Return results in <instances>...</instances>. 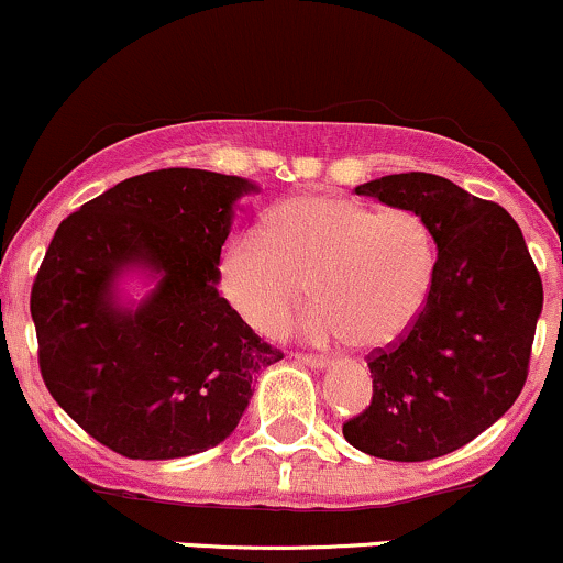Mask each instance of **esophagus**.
<instances>
[{
    "label": "esophagus",
    "mask_w": 563,
    "mask_h": 563,
    "mask_svg": "<svg viewBox=\"0 0 563 563\" xmlns=\"http://www.w3.org/2000/svg\"><path fill=\"white\" fill-rule=\"evenodd\" d=\"M294 360L299 365L314 367V371H322V367L331 365V360H328V357H314V354H294Z\"/></svg>",
    "instance_id": "esophagus-1"
}]
</instances>
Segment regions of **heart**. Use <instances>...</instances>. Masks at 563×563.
<instances>
[{
    "instance_id": "heart-1",
    "label": "heart",
    "mask_w": 563,
    "mask_h": 563,
    "mask_svg": "<svg viewBox=\"0 0 563 563\" xmlns=\"http://www.w3.org/2000/svg\"><path fill=\"white\" fill-rule=\"evenodd\" d=\"M437 245L410 209H380L339 196H299L275 206L262 232L224 251V299L254 333L275 339L307 301L301 322L312 344L349 341L386 349L410 333L429 301Z\"/></svg>"
}]
</instances>
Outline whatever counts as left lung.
Segmentation results:
<instances>
[{
    "label": "left lung",
    "instance_id": "left-lung-1",
    "mask_svg": "<svg viewBox=\"0 0 563 563\" xmlns=\"http://www.w3.org/2000/svg\"><path fill=\"white\" fill-rule=\"evenodd\" d=\"M354 192L421 214L437 275L410 333L367 357L373 399L344 437L384 461H431L479 437L525 389L542 280L514 217L450 179L389 174Z\"/></svg>",
    "mask_w": 563,
    "mask_h": 563
}]
</instances>
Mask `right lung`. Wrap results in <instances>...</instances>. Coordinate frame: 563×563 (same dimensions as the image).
<instances>
[{
    "mask_svg": "<svg viewBox=\"0 0 563 563\" xmlns=\"http://www.w3.org/2000/svg\"><path fill=\"white\" fill-rule=\"evenodd\" d=\"M260 187L203 169L137 174L57 228L31 288L38 367L76 423L132 461L217 448L283 360L219 296L235 203ZM154 280L142 302L120 277Z\"/></svg>",
    "mask_w": 563,
    "mask_h": 563,
    "instance_id": "1",
    "label": "right lung"
}]
</instances>
